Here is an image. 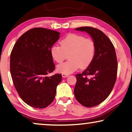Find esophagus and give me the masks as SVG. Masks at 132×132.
<instances>
[{"instance_id":"esophagus-1","label":"esophagus","mask_w":132,"mask_h":132,"mask_svg":"<svg viewBox=\"0 0 132 132\" xmlns=\"http://www.w3.org/2000/svg\"><path fill=\"white\" fill-rule=\"evenodd\" d=\"M62 76L63 78H66V77H68V76L69 75H68V74H64V73H62Z\"/></svg>"}]
</instances>
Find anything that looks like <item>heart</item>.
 <instances>
[{
	"mask_svg": "<svg viewBox=\"0 0 132 132\" xmlns=\"http://www.w3.org/2000/svg\"><path fill=\"white\" fill-rule=\"evenodd\" d=\"M60 46L54 45L50 49L53 59L61 63L68 54L69 60L57 67L62 73H72L79 68H86L93 61L96 46L93 40L76 34H69L60 41Z\"/></svg>",
	"mask_w": 132,
	"mask_h": 132,
	"instance_id": "heart-1",
	"label": "heart"
}]
</instances>
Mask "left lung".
Returning a JSON list of instances; mask_svg holds the SVG:
<instances>
[{
  "label": "left lung",
  "mask_w": 132,
  "mask_h": 132,
  "mask_svg": "<svg viewBox=\"0 0 132 132\" xmlns=\"http://www.w3.org/2000/svg\"><path fill=\"white\" fill-rule=\"evenodd\" d=\"M75 29L91 35L96 51L91 64L82 73L76 75L75 96L82 105L94 107L109 97L114 85L118 68L116 53L113 43L101 31L89 27Z\"/></svg>",
  "instance_id": "left-lung-1"
}]
</instances>
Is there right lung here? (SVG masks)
<instances>
[{
    "label": "right lung",
    "mask_w": 132,
    "mask_h": 132,
    "mask_svg": "<svg viewBox=\"0 0 132 132\" xmlns=\"http://www.w3.org/2000/svg\"><path fill=\"white\" fill-rule=\"evenodd\" d=\"M60 33L44 28L31 29L19 37L10 59V71L15 89L25 103L44 109L53 101L62 75H47L55 65L50 49Z\"/></svg>",
    "instance_id": "1"
}]
</instances>
